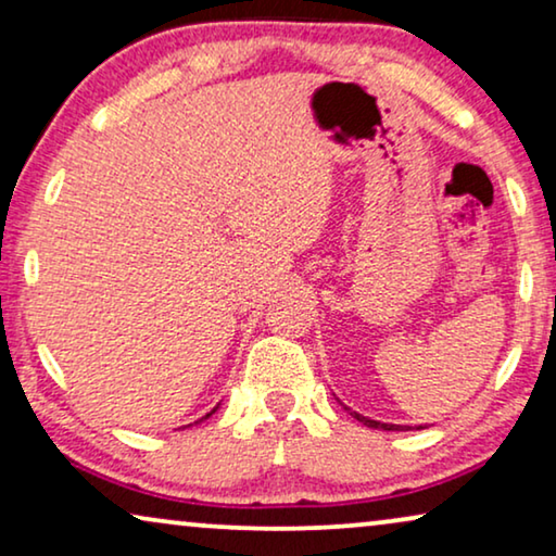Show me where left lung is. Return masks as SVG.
<instances>
[{
  "instance_id": "1",
  "label": "left lung",
  "mask_w": 556,
  "mask_h": 556,
  "mask_svg": "<svg viewBox=\"0 0 556 556\" xmlns=\"http://www.w3.org/2000/svg\"><path fill=\"white\" fill-rule=\"evenodd\" d=\"M349 409V407H346ZM356 420L367 425V428H375V430H409V425H392V422H379V420H371V417H364L359 413H352ZM420 430V428H417Z\"/></svg>"
}]
</instances>
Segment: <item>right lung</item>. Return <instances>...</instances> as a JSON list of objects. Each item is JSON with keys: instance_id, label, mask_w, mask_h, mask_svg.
<instances>
[{"instance_id": "add662e5", "label": "right lung", "mask_w": 556, "mask_h": 556, "mask_svg": "<svg viewBox=\"0 0 556 556\" xmlns=\"http://www.w3.org/2000/svg\"><path fill=\"white\" fill-rule=\"evenodd\" d=\"M215 409H217V407H215ZM215 409H212V413H215ZM212 413H207V415H204V417H202V420H207V417H210ZM202 420H197V422H202Z\"/></svg>"}]
</instances>
